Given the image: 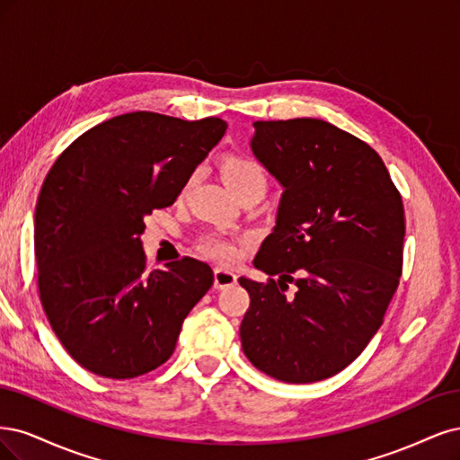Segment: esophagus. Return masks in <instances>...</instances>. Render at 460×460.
<instances>
[{
	"mask_svg": "<svg viewBox=\"0 0 460 460\" xmlns=\"http://www.w3.org/2000/svg\"><path fill=\"white\" fill-rule=\"evenodd\" d=\"M233 285H236V275H234L233 271L221 270V268L214 270V287H216L217 290L229 288V287H233Z\"/></svg>",
	"mask_w": 460,
	"mask_h": 460,
	"instance_id": "esophagus-1",
	"label": "esophagus"
}]
</instances>
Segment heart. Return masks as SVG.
I'll return each instance as SVG.
<instances>
[{
	"label": "heart",
	"mask_w": 460,
	"mask_h": 460,
	"mask_svg": "<svg viewBox=\"0 0 460 460\" xmlns=\"http://www.w3.org/2000/svg\"><path fill=\"white\" fill-rule=\"evenodd\" d=\"M224 175L231 189L236 192L246 187H268V175L256 160L246 156H231L224 162ZM202 250L217 261H231L236 256V248L224 236L210 234L202 239Z\"/></svg>",
	"instance_id": "1"
}]
</instances>
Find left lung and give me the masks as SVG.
<instances>
[{
  "label": "left lung",
  "mask_w": 460,
  "mask_h": 460,
  "mask_svg": "<svg viewBox=\"0 0 460 460\" xmlns=\"http://www.w3.org/2000/svg\"><path fill=\"white\" fill-rule=\"evenodd\" d=\"M250 149L283 195L254 258L275 279H239L243 351L280 382L324 380L384 323L402 277V195L375 149L317 118L254 122Z\"/></svg>",
  "instance_id": "left-lung-1"
}]
</instances>
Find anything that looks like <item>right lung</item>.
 I'll use <instances>...</instances> for the list:
<instances>
[{
  "instance_id": "obj_1",
  "label": "right lung",
  "mask_w": 460,
  "mask_h": 460,
  "mask_svg": "<svg viewBox=\"0 0 460 460\" xmlns=\"http://www.w3.org/2000/svg\"><path fill=\"white\" fill-rule=\"evenodd\" d=\"M226 129L221 118L128 112L82 133L51 166L34 214L40 300L90 373L126 380L166 363L210 290L214 273L199 260L146 270L141 234Z\"/></svg>"
}]
</instances>
